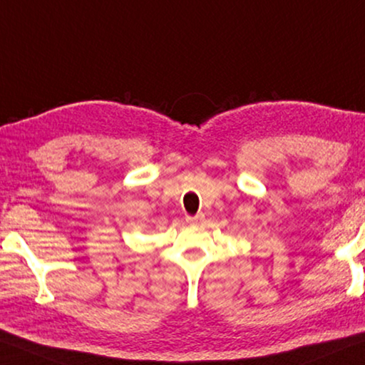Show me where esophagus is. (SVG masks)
<instances>
[{
  "instance_id": "1",
  "label": "esophagus",
  "mask_w": 365,
  "mask_h": 365,
  "mask_svg": "<svg viewBox=\"0 0 365 365\" xmlns=\"http://www.w3.org/2000/svg\"><path fill=\"white\" fill-rule=\"evenodd\" d=\"M204 218H205L204 214H197V215H194V217H187V223H190V225H195V223L204 222Z\"/></svg>"
}]
</instances>
